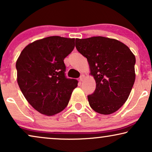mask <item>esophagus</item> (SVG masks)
Instances as JSON below:
<instances>
[{
    "label": "esophagus",
    "instance_id": "obj_1",
    "mask_svg": "<svg viewBox=\"0 0 152 152\" xmlns=\"http://www.w3.org/2000/svg\"><path fill=\"white\" fill-rule=\"evenodd\" d=\"M85 77H86V76H85V75H81V76H80V81H82H82H83V80H84V79H85Z\"/></svg>",
    "mask_w": 152,
    "mask_h": 152
}]
</instances>
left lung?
<instances>
[{
  "label": "left lung",
  "mask_w": 152,
  "mask_h": 152,
  "mask_svg": "<svg viewBox=\"0 0 152 152\" xmlns=\"http://www.w3.org/2000/svg\"><path fill=\"white\" fill-rule=\"evenodd\" d=\"M75 47L87 59L96 88L88 95L95 112L109 115L127 100L134 86L136 57L121 41L104 37L76 39Z\"/></svg>",
  "instance_id": "obj_1"
}]
</instances>
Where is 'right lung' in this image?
<instances>
[{
    "mask_svg": "<svg viewBox=\"0 0 152 152\" xmlns=\"http://www.w3.org/2000/svg\"><path fill=\"white\" fill-rule=\"evenodd\" d=\"M75 48V39L48 37L30 43L16 63L17 82L35 110L52 116L63 111L78 82L65 76L64 58Z\"/></svg>",
    "mask_w": 152,
    "mask_h": 152,
    "instance_id": "obj_1",
    "label": "right lung"
}]
</instances>
